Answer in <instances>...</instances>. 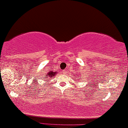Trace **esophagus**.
<instances>
[{"mask_svg": "<svg viewBox=\"0 0 128 128\" xmlns=\"http://www.w3.org/2000/svg\"><path fill=\"white\" fill-rule=\"evenodd\" d=\"M62 73H63V74H66V70H63L62 71Z\"/></svg>", "mask_w": 128, "mask_h": 128, "instance_id": "1", "label": "esophagus"}]
</instances>
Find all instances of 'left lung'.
<instances>
[{
    "mask_svg": "<svg viewBox=\"0 0 128 128\" xmlns=\"http://www.w3.org/2000/svg\"><path fill=\"white\" fill-rule=\"evenodd\" d=\"M77 75H78V74H77Z\"/></svg>",
    "mask_w": 128,
    "mask_h": 128,
    "instance_id": "left-lung-1",
    "label": "left lung"
}]
</instances>
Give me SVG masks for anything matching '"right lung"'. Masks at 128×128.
Returning <instances> with one entry per match:
<instances>
[{
  "mask_svg": "<svg viewBox=\"0 0 128 128\" xmlns=\"http://www.w3.org/2000/svg\"><path fill=\"white\" fill-rule=\"evenodd\" d=\"M56 72H55L51 70H49L48 73L46 74V76L43 77V78H44L46 80L48 78L50 79V78H54V76H56Z\"/></svg>",
  "mask_w": 128,
  "mask_h": 128,
  "instance_id": "add662e5",
  "label": "right lung"
}]
</instances>
